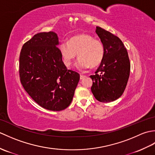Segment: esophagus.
<instances>
[{
    "mask_svg": "<svg viewBox=\"0 0 155 155\" xmlns=\"http://www.w3.org/2000/svg\"><path fill=\"white\" fill-rule=\"evenodd\" d=\"M85 77H86V76H85V75L81 74V76H80V78H81V80L83 79V78H85Z\"/></svg>",
    "mask_w": 155,
    "mask_h": 155,
    "instance_id": "esophagus-1",
    "label": "esophagus"
}]
</instances>
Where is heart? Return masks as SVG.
Segmentation results:
<instances>
[{
    "label": "heart",
    "instance_id": "1",
    "mask_svg": "<svg viewBox=\"0 0 155 155\" xmlns=\"http://www.w3.org/2000/svg\"><path fill=\"white\" fill-rule=\"evenodd\" d=\"M60 52L67 67L72 64L77 54L79 58L76 66L80 70H85L90 66L94 67L101 63L104 48L103 42L98 39H94L88 34H80L71 38L68 42L61 43Z\"/></svg>",
    "mask_w": 155,
    "mask_h": 155
}]
</instances>
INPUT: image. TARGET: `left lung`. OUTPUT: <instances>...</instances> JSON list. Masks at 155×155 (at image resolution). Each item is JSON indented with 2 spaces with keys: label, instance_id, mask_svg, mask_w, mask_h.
<instances>
[{
  "label": "left lung",
  "instance_id": "left-lung-1",
  "mask_svg": "<svg viewBox=\"0 0 155 155\" xmlns=\"http://www.w3.org/2000/svg\"><path fill=\"white\" fill-rule=\"evenodd\" d=\"M96 33L104 45V55L95 74L90 77L93 80L91 91L97 100L108 103L118 99L124 93L130 64L119 38L99 27H96Z\"/></svg>",
  "mask_w": 155,
  "mask_h": 155
}]
</instances>
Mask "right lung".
I'll return each mask as SVG.
<instances>
[{
  "instance_id": "1",
  "label": "right lung",
  "mask_w": 155,
  "mask_h": 155,
  "mask_svg": "<svg viewBox=\"0 0 155 155\" xmlns=\"http://www.w3.org/2000/svg\"><path fill=\"white\" fill-rule=\"evenodd\" d=\"M54 32L35 35L22 46L19 73L25 90L38 105L60 111L71 103L80 75L68 70L62 60Z\"/></svg>"
}]
</instances>
